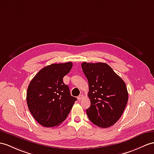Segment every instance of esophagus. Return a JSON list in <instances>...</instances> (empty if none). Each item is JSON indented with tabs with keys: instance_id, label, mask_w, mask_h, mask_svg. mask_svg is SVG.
<instances>
[{
	"instance_id": "esophagus-1",
	"label": "esophagus",
	"mask_w": 154,
	"mask_h": 154,
	"mask_svg": "<svg viewBox=\"0 0 154 154\" xmlns=\"http://www.w3.org/2000/svg\"><path fill=\"white\" fill-rule=\"evenodd\" d=\"M84 98V95H80L78 97V100H81L82 99Z\"/></svg>"
}]
</instances>
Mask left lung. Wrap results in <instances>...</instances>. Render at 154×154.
<instances>
[{"instance_id": "1", "label": "left lung", "mask_w": 154, "mask_h": 154, "mask_svg": "<svg viewBox=\"0 0 154 154\" xmlns=\"http://www.w3.org/2000/svg\"><path fill=\"white\" fill-rule=\"evenodd\" d=\"M82 68L89 84L91 105L86 113L89 120L102 128L113 125L120 118L128 100L124 81L106 63L84 62Z\"/></svg>"}]
</instances>
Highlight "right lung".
<instances>
[{"label": "right lung", "instance_id": "obj_1", "mask_svg": "<svg viewBox=\"0 0 154 154\" xmlns=\"http://www.w3.org/2000/svg\"><path fill=\"white\" fill-rule=\"evenodd\" d=\"M72 66L71 62L46 66L30 82L27 92V106L33 118L41 125H59L77 100L71 96L69 86L63 80Z\"/></svg>", "mask_w": 154, "mask_h": 154}]
</instances>
